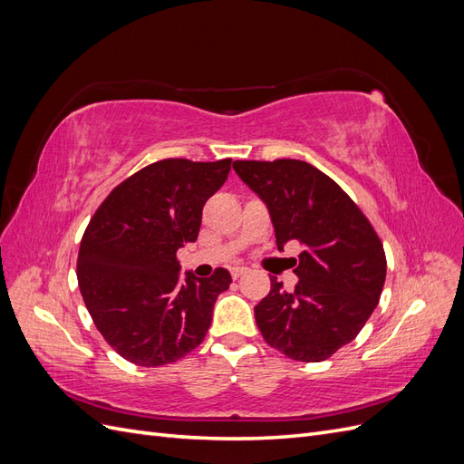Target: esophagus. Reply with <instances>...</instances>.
<instances>
[{
	"label": "esophagus",
	"mask_w": 464,
	"mask_h": 464,
	"mask_svg": "<svg viewBox=\"0 0 464 464\" xmlns=\"http://www.w3.org/2000/svg\"><path fill=\"white\" fill-rule=\"evenodd\" d=\"M230 273H232V276H234V278H240L242 275H246V273H247V269H246V266H232Z\"/></svg>",
	"instance_id": "esophagus-1"
}]
</instances>
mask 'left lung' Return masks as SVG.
Here are the masks:
<instances>
[{"mask_svg":"<svg viewBox=\"0 0 464 464\" xmlns=\"http://www.w3.org/2000/svg\"><path fill=\"white\" fill-rule=\"evenodd\" d=\"M275 227L276 247L298 242L294 290L271 276L256 305L266 344L298 362H321L356 339L382 296L387 261L370 220L341 186L304 160H236Z\"/></svg>","mask_w":464,"mask_h":464,"instance_id":"1","label":"left lung"}]
</instances>
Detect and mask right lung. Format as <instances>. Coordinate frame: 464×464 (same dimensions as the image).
Segmentation results:
<instances>
[{"label":"right lung","instance_id":"1","mask_svg":"<svg viewBox=\"0 0 464 464\" xmlns=\"http://www.w3.org/2000/svg\"><path fill=\"white\" fill-rule=\"evenodd\" d=\"M232 159H166L130 176L98 207L82 234L77 280L96 329L131 363L157 368L199 346L218 294L232 276L217 269L179 280L176 251L198 240L203 205Z\"/></svg>","mask_w":464,"mask_h":464}]
</instances>
